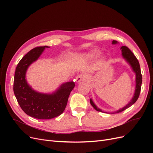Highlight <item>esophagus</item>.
I'll return each instance as SVG.
<instances>
[{"label":"esophagus","instance_id":"1","mask_svg":"<svg viewBox=\"0 0 153 153\" xmlns=\"http://www.w3.org/2000/svg\"><path fill=\"white\" fill-rule=\"evenodd\" d=\"M87 79V76L84 75V74H80L76 76V82H80L82 80H85Z\"/></svg>","mask_w":153,"mask_h":153}]
</instances>
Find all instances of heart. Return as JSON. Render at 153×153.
Wrapping results in <instances>:
<instances>
[{
  "instance_id": "heart-1",
  "label": "heart",
  "mask_w": 153,
  "mask_h": 153,
  "mask_svg": "<svg viewBox=\"0 0 153 153\" xmlns=\"http://www.w3.org/2000/svg\"><path fill=\"white\" fill-rule=\"evenodd\" d=\"M98 53H99L98 50H94L91 51V52H88L87 53L82 55L81 57L83 59H92V58H94L95 57H96Z\"/></svg>"
}]
</instances>
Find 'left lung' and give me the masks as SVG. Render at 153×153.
Returning a JSON list of instances; mask_svg holds the SVG:
<instances>
[{
    "label": "left lung",
    "mask_w": 153,
    "mask_h": 153,
    "mask_svg": "<svg viewBox=\"0 0 153 153\" xmlns=\"http://www.w3.org/2000/svg\"><path fill=\"white\" fill-rule=\"evenodd\" d=\"M117 43V41L115 40H114L112 41V44H116ZM121 49L122 50V55H123V57L126 60V61L129 64H130L133 71L136 73V87H135V94H134V96L133 97L132 100L130 101V102H129L127 105L125 106L124 107L116 111V112H115L114 114L123 112V111L129 108V106H131L133 104H134L136 102L138 98V97H139V95H140V90H141V85H142V74H141L139 62H138V59L135 57V55H134L131 51L129 50L127 47H126V46H123V47L121 48ZM90 103L96 110L98 111V112H104L101 109L97 107L91 99L90 100Z\"/></svg>",
    "instance_id": "1"
}]
</instances>
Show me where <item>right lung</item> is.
I'll return each instance as SVG.
<instances>
[{
	"label": "right lung",
	"mask_w": 153,
	"mask_h": 153,
	"mask_svg": "<svg viewBox=\"0 0 153 153\" xmlns=\"http://www.w3.org/2000/svg\"><path fill=\"white\" fill-rule=\"evenodd\" d=\"M47 46L30 50L18 62L14 77L13 91L18 104L29 116L39 119H50L61 115L66 106L69 96L75 87L73 82H67L52 94L36 92L28 85L25 73L28 67L36 61Z\"/></svg>",
	"instance_id": "right-lung-1"
}]
</instances>
